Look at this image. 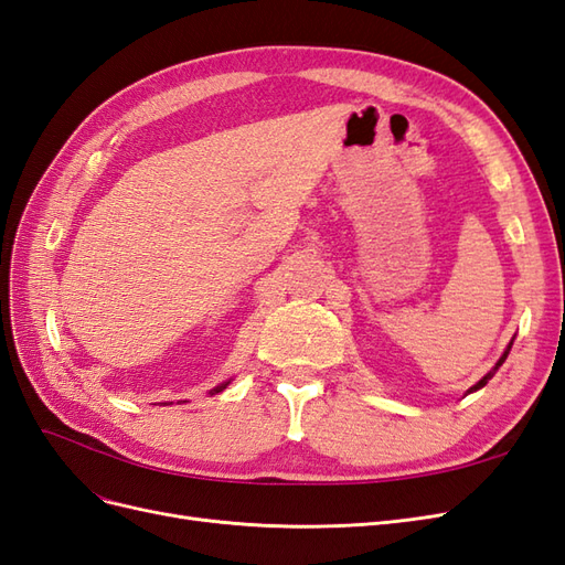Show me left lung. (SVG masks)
<instances>
[{"label":"left lung","mask_w":565,"mask_h":565,"mask_svg":"<svg viewBox=\"0 0 565 565\" xmlns=\"http://www.w3.org/2000/svg\"><path fill=\"white\" fill-rule=\"evenodd\" d=\"M509 349H511V344H509V347H507V351H504V355H502V358H500V361H498V365H494V370H498V367H500V365H502V363H504V361H507V355H509ZM494 370H492V372H488V374H486V377H483V380H481V382H478V384H476V386H471V388H469V391H476V388H481V386H486V384H488V380H492V374H494Z\"/></svg>","instance_id":"left-lung-1"}]
</instances>
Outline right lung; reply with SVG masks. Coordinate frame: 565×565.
Here are the masks:
<instances>
[{"label": "right lung", "instance_id": "add662e5", "mask_svg": "<svg viewBox=\"0 0 565 565\" xmlns=\"http://www.w3.org/2000/svg\"><path fill=\"white\" fill-rule=\"evenodd\" d=\"M226 384H228V382H226ZM226 384H221V386H216L214 391H216V393H218V391H224V388H226Z\"/></svg>", "mask_w": 565, "mask_h": 565}]
</instances>
